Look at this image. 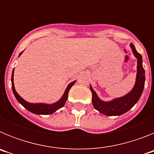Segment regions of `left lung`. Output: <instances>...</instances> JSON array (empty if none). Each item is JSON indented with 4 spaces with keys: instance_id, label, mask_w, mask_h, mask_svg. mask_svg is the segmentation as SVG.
<instances>
[{
    "instance_id": "8db88e82",
    "label": "left lung",
    "mask_w": 154,
    "mask_h": 154,
    "mask_svg": "<svg viewBox=\"0 0 154 154\" xmlns=\"http://www.w3.org/2000/svg\"><path fill=\"white\" fill-rule=\"evenodd\" d=\"M130 47L135 57L137 58V73L135 85L127 95L109 102L101 100L98 97L92 86H90V90L92 94V105L94 108L100 113L109 116L122 115L129 111L138 102L142 95L145 84V71L143 67L142 56L140 53L137 52L133 44L130 43Z\"/></svg>"
}]
</instances>
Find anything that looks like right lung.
<instances>
[{
  "label": "right lung",
  "instance_id": "right-lung-1",
  "mask_svg": "<svg viewBox=\"0 0 154 154\" xmlns=\"http://www.w3.org/2000/svg\"><path fill=\"white\" fill-rule=\"evenodd\" d=\"M22 54V52L20 53L19 56ZM75 81L71 82L69 85L67 86L66 89H65V92H64L63 96L61 98L58 102L53 104H45V103H30L28 102L25 101L24 99L19 96L17 92H16L15 89H14V70L12 72L11 75V85H12V91L14 92V95L17 99V101L22 105L24 108L28 109L30 112H33V113L37 114V115H49V114L55 112L56 110L58 109L62 108L64 106V105L65 104L68 99V95H69V92L70 89L72 88L73 85L75 84Z\"/></svg>",
  "mask_w": 154,
  "mask_h": 154
}]
</instances>
